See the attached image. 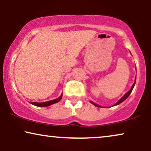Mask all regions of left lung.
<instances>
[{"instance_id": "left-lung-1", "label": "left lung", "mask_w": 151, "mask_h": 151, "mask_svg": "<svg viewBox=\"0 0 151 151\" xmlns=\"http://www.w3.org/2000/svg\"><path fill=\"white\" fill-rule=\"evenodd\" d=\"M135 82H136V78H135V82H134V84H133V86H132V87H131V89H130V91H128V92L127 93H126V94L124 95V96L122 97V98L120 99V100H119L118 101V102H117L116 103V104H115V105H117V104H120V103H122V102L124 100H126V99H127V98H128V97H129V95H130V94H131V93L132 92V91H133V87H134V86H135ZM91 103H92V104H93V105H95V106H96L101 107L100 106H99V105H98V104H95V103H93V102H91Z\"/></svg>"}]
</instances>
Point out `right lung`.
<instances>
[{
  "label": "right lung",
  "instance_id": "add662e5",
  "mask_svg": "<svg viewBox=\"0 0 151 151\" xmlns=\"http://www.w3.org/2000/svg\"><path fill=\"white\" fill-rule=\"evenodd\" d=\"M62 97H63V94H62L58 98L55 99V100H50V101H48V102H32V104L35 105V106H40V107L48 106H50V105L53 104H55V103L58 102L59 101L62 99Z\"/></svg>",
  "mask_w": 151,
  "mask_h": 151
}]
</instances>
